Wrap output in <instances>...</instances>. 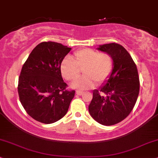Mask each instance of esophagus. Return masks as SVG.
<instances>
[{
  "label": "esophagus",
  "mask_w": 158,
  "mask_h": 158,
  "mask_svg": "<svg viewBox=\"0 0 158 158\" xmlns=\"http://www.w3.org/2000/svg\"><path fill=\"white\" fill-rule=\"evenodd\" d=\"M76 94L77 95H82L83 94V91H76Z\"/></svg>",
  "instance_id": "1"
}]
</instances>
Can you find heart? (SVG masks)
I'll return each instance as SVG.
<instances>
[{"mask_svg":"<svg viewBox=\"0 0 158 158\" xmlns=\"http://www.w3.org/2000/svg\"><path fill=\"white\" fill-rule=\"evenodd\" d=\"M61 75L68 81L77 78L83 70V77L76 80L72 86L77 89H88L102 85L109 79L114 69V60L108 52L85 48L76 51L73 59L65 58L61 64Z\"/></svg>","mask_w":158,"mask_h":158,"instance_id":"obj_1","label":"heart"}]
</instances>
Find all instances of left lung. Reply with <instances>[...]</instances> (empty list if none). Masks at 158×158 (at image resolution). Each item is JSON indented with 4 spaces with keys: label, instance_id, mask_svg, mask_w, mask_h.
Returning <instances> with one entry per match:
<instances>
[{
    "label": "left lung",
    "instance_id": "1",
    "mask_svg": "<svg viewBox=\"0 0 158 158\" xmlns=\"http://www.w3.org/2000/svg\"><path fill=\"white\" fill-rule=\"evenodd\" d=\"M98 50L112 56L114 69L104 86L93 91L89 111L100 124L114 125L124 120L135 106L139 94V73L131 56L121 44H102Z\"/></svg>",
    "mask_w": 158,
    "mask_h": 158
}]
</instances>
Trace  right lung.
<instances>
[{
	"label": "right lung",
	"instance_id": "obj_1",
	"mask_svg": "<svg viewBox=\"0 0 158 158\" xmlns=\"http://www.w3.org/2000/svg\"><path fill=\"white\" fill-rule=\"evenodd\" d=\"M70 50L58 42H41L23 64L17 86L19 100L38 122L54 123L67 113L75 91L67 89L60 67Z\"/></svg>",
	"mask_w": 158,
	"mask_h": 158
}]
</instances>
